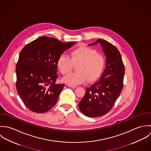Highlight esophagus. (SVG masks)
Listing matches in <instances>:
<instances>
[{
  "label": "esophagus",
  "mask_w": 151,
  "mask_h": 151,
  "mask_svg": "<svg viewBox=\"0 0 151 151\" xmlns=\"http://www.w3.org/2000/svg\"><path fill=\"white\" fill-rule=\"evenodd\" d=\"M68 86H69V87H71V88H76L77 87V86H73V85H68Z\"/></svg>",
  "instance_id": "esophagus-1"
}]
</instances>
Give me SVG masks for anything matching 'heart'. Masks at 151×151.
Instances as JSON below:
<instances>
[{
  "mask_svg": "<svg viewBox=\"0 0 151 151\" xmlns=\"http://www.w3.org/2000/svg\"><path fill=\"white\" fill-rule=\"evenodd\" d=\"M77 72L71 73L63 78V81L70 85H78L96 81L102 75L105 67V59L94 49L81 46L73 49L70 53V58L61 55L58 60L57 66L62 74L72 71L74 65H77Z\"/></svg>",
  "mask_w": 151,
  "mask_h": 151,
  "instance_id": "obj_1",
  "label": "heart"
}]
</instances>
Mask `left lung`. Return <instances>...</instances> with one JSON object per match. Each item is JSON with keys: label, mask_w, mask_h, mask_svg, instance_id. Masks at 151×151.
Masks as SVG:
<instances>
[{"label": "left lung", "mask_w": 151, "mask_h": 151, "mask_svg": "<svg viewBox=\"0 0 151 151\" xmlns=\"http://www.w3.org/2000/svg\"><path fill=\"white\" fill-rule=\"evenodd\" d=\"M99 43L106 57V68L99 81L86 88V93L80 102L78 107L86 116H102L112 109L123 88L124 65L120 52L111 43L99 39L91 43Z\"/></svg>", "instance_id": "8db88e82"}]
</instances>
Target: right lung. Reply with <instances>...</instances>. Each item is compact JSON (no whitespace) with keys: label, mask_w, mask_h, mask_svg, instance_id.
<instances>
[{"label":"right lung","mask_w":151,"mask_h":151,"mask_svg":"<svg viewBox=\"0 0 151 151\" xmlns=\"http://www.w3.org/2000/svg\"><path fill=\"white\" fill-rule=\"evenodd\" d=\"M75 42L64 43L42 37L26 45L16 65V88L25 106L37 113L49 111L56 104L65 86L56 84L57 60Z\"/></svg>","instance_id":"obj_1"}]
</instances>
